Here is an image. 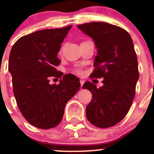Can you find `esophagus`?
<instances>
[{"label":"esophagus","mask_w":154,"mask_h":154,"mask_svg":"<svg viewBox=\"0 0 154 154\" xmlns=\"http://www.w3.org/2000/svg\"><path fill=\"white\" fill-rule=\"evenodd\" d=\"M84 82H85V81H84L83 79H80V85H81V88H82V85H83Z\"/></svg>","instance_id":"1"}]
</instances>
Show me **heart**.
Masks as SVG:
<instances>
[{"mask_svg": "<svg viewBox=\"0 0 154 154\" xmlns=\"http://www.w3.org/2000/svg\"><path fill=\"white\" fill-rule=\"evenodd\" d=\"M62 50H63V46H62V47H61L60 51H59V52L62 53ZM75 72L79 73H79L82 72V71H81V69H75Z\"/></svg>", "mask_w": 154, "mask_h": 154, "instance_id": "obj_1", "label": "heart"}]
</instances>
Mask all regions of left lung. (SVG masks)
Wrapping results in <instances>:
<instances>
[{
    "mask_svg": "<svg viewBox=\"0 0 154 154\" xmlns=\"http://www.w3.org/2000/svg\"><path fill=\"white\" fill-rule=\"evenodd\" d=\"M78 28L92 38L98 48L90 78L104 79L99 88L89 81L82 86L92 95L86 117L96 127H111L126 116L135 96L139 70L133 40L126 30L109 23H85Z\"/></svg>",
    "mask_w": 154,
    "mask_h": 154,
    "instance_id": "1",
    "label": "left lung"
}]
</instances>
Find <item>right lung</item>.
<instances>
[{
	"label": "right lung",
	"instance_id": "add662e5",
	"mask_svg": "<svg viewBox=\"0 0 154 154\" xmlns=\"http://www.w3.org/2000/svg\"><path fill=\"white\" fill-rule=\"evenodd\" d=\"M71 28L41 30L21 37L10 53L8 68L17 107L30 124L42 130L61 123L65 104L81 88L75 76L63 75L56 69L61 62L57 55ZM51 77L62 78L60 84L50 85Z\"/></svg>",
	"mask_w": 154,
	"mask_h": 154
}]
</instances>
